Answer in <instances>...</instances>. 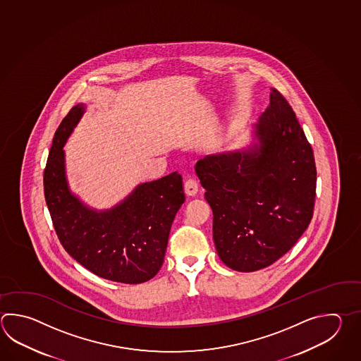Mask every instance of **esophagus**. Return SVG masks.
I'll return each mask as SVG.
<instances>
[{"instance_id": "1", "label": "esophagus", "mask_w": 361, "mask_h": 361, "mask_svg": "<svg viewBox=\"0 0 361 361\" xmlns=\"http://www.w3.org/2000/svg\"><path fill=\"white\" fill-rule=\"evenodd\" d=\"M185 194L188 197H194L198 192V183L194 178H188L184 184Z\"/></svg>"}]
</instances>
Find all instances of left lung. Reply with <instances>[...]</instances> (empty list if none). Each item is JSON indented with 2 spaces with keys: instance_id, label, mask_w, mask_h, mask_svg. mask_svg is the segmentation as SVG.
<instances>
[{
  "instance_id": "obj_1",
  "label": "left lung",
  "mask_w": 361,
  "mask_h": 361,
  "mask_svg": "<svg viewBox=\"0 0 361 361\" xmlns=\"http://www.w3.org/2000/svg\"><path fill=\"white\" fill-rule=\"evenodd\" d=\"M250 147L195 164L214 212V242L225 265L257 271L290 250L309 226L317 194L312 147L278 90L253 126Z\"/></svg>"
}]
</instances>
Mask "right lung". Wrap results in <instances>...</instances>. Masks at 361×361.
Returning <instances> with one entry per match:
<instances>
[{
	"label": "right lung",
	"instance_id": "1",
	"mask_svg": "<svg viewBox=\"0 0 361 361\" xmlns=\"http://www.w3.org/2000/svg\"><path fill=\"white\" fill-rule=\"evenodd\" d=\"M86 109L73 106L52 139L44 172L46 204L60 243L72 257L104 279L140 284L159 271L169 230L185 202L183 177L172 172L137 185L121 203L97 211L71 192L66 145Z\"/></svg>",
	"mask_w": 361,
	"mask_h": 361
}]
</instances>
